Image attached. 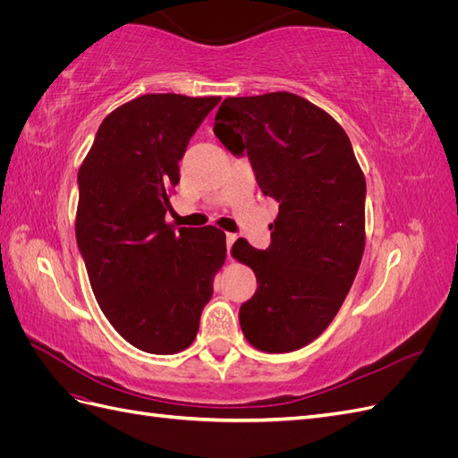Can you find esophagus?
<instances>
[{"mask_svg":"<svg viewBox=\"0 0 458 458\" xmlns=\"http://www.w3.org/2000/svg\"><path fill=\"white\" fill-rule=\"evenodd\" d=\"M237 241V234H233V233H227L225 234V242H227V250L231 252V246H233V242Z\"/></svg>","mask_w":458,"mask_h":458,"instance_id":"1","label":"esophagus"}]
</instances>
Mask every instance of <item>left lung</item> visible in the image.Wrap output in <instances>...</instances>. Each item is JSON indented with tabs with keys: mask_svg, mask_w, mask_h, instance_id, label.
<instances>
[{
	"mask_svg": "<svg viewBox=\"0 0 458 458\" xmlns=\"http://www.w3.org/2000/svg\"><path fill=\"white\" fill-rule=\"evenodd\" d=\"M214 133L248 155L266 197L279 202L271 244L244 239L233 256L256 273V294L239 311L254 348L294 352L332 323L365 250V175L340 123L288 91L227 97Z\"/></svg>",
	"mask_w": 458,
	"mask_h": 458,
	"instance_id": "left-lung-1",
	"label": "left lung"
}]
</instances>
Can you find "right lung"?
I'll return each mask as SVG.
<instances>
[{
  "label": "right lung",
  "mask_w": 458,
  "mask_h": 458,
  "mask_svg": "<svg viewBox=\"0 0 458 458\" xmlns=\"http://www.w3.org/2000/svg\"><path fill=\"white\" fill-rule=\"evenodd\" d=\"M221 97L148 93L97 130L78 172L76 241L93 294L137 350L170 355L195 340L225 261V233L165 224L179 160Z\"/></svg>",
  "instance_id": "1"
}]
</instances>
